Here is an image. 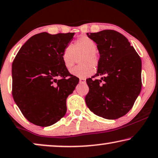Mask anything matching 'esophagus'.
<instances>
[{
	"label": "esophagus",
	"instance_id": "esophagus-1",
	"mask_svg": "<svg viewBox=\"0 0 158 158\" xmlns=\"http://www.w3.org/2000/svg\"><path fill=\"white\" fill-rule=\"evenodd\" d=\"M86 80L85 78H80V83H85Z\"/></svg>",
	"mask_w": 158,
	"mask_h": 158
}]
</instances>
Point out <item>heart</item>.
<instances>
[{
  "label": "heart",
  "instance_id": "heart-1",
  "mask_svg": "<svg viewBox=\"0 0 158 158\" xmlns=\"http://www.w3.org/2000/svg\"><path fill=\"white\" fill-rule=\"evenodd\" d=\"M97 45L90 38L83 36L75 40L74 46L68 45L62 52V60L64 66L70 70L73 67L76 58L79 56L81 65L71 70V73L79 77H86L94 73V68L99 64V58L96 54Z\"/></svg>",
  "mask_w": 158,
  "mask_h": 158
}]
</instances>
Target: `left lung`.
<instances>
[{"label": "left lung", "mask_w": 158, "mask_h": 158, "mask_svg": "<svg viewBox=\"0 0 158 158\" xmlns=\"http://www.w3.org/2000/svg\"><path fill=\"white\" fill-rule=\"evenodd\" d=\"M87 35L97 44L100 54L97 73L93 77L101 78L86 80V105L95 115L115 120L128 113L140 95L141 59L128 40L117 31L104 30Z\"/></svg>", "instance_id": "1"}]
</instances>
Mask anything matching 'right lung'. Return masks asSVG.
Here are the masks:
<instances>
[{
	"label": "right lung",
	"mask_w": 158,
	"mask_h": 158,
	"mask_svg": "<svg viewBox=\"0 0 158 158\" xmlns=\"http://www.w3.org/2000/svg\"><path fill=\"white\" fill-rule=\"evenodd\" d=\"M74 35V33L36 34L20 48L13 61V99L25 118L34 125L50 126L65 115L66 100L79 78L70 74L61 56Z\"/></svg>",
	"instance_id": "1"
}]
</instances>
